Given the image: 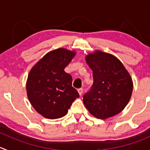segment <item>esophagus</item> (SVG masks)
Returning <instances> with one entry per match:
<instances>
[{"mask_svg": "<svg viewBox=\"0 0 150 150\" xmlns=\"http://www.w3.org/2000/svg\"><path fill=\"white\" fill-rule=\"evenodd\" d=\"M78 93H79V94H80V95H82V94H83V89L82 88H78Z\"/></svg>", "mask_w": 150, "mask_h": 150, "instance_id": "1", "label": "esophagus"}]
</instances>
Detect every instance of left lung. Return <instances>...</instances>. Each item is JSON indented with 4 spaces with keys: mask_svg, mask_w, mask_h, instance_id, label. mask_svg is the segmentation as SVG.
Masks as SVG:
<instances>
[{
    "mask_svg": "<svg viewBox=\"0 0 150 150\" xmlns=\"http://www.w3.org/2000/svg\"><path fill=\"white\" fill-rule=\"evenodd\" d=\"M92 70L91 88L83 95L84 105L98 119L114 117L125 108L133 92V81L121 62L110 53L96 50L86 56Z\"/></svg>",
    "mask_w": 150,
    "mask_h": 150,
    "instance_id": "1",
    "label": "left lung"
}]
</instances>
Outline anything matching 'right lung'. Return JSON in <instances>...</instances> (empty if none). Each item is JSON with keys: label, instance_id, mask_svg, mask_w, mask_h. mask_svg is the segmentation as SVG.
Returning <instances> with one entry per match:
<instances>
[{"label": "right lung", "instance_id": "right-lung-1", "mask_svg": "<svg viewBox=\"0 0 150 150\" xmlns=\"http://www.w3.org/2000/svg\"><path fill=\"white\" fill-rule=\"evenodd\" d=\"M75 52L59 48L47 53L30 69L26 83L27 95L33 108L44 117L55 120L67 114L79 94L64 69Z\"/></svg>", "mask_w": 150, "mask_h": 150}]
</instances>
